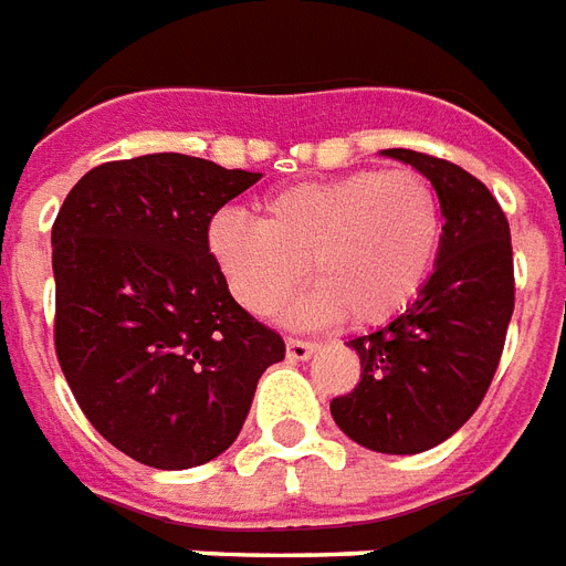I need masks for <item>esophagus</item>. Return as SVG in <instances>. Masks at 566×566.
Wrapping results in <instances>:
<instances>
[{
	"mask_svg": "<svg viewBox=\"0 0 566 566\" xmlns=\"http://www.w3.org/2000/svg\"><path fill=\"white\" fill-rule=\"evenodd\" d=\"M315 342H305V338H287V359L291 363H303L315 354Z\"/></svg>",
	"mask_w": 566,
	"mask_h": 566,
	"instance_id": "esophagus-1",
	"label": "esophagus"
}]
</instances>
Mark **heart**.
<instances>
[{"instance_id":"b5f03b06","label":"heart","mask_w":566,"mask_h":566,"mask_svg":"<svg viewBox=\"0 0 566 566\" xmlns=\"http://www.w3.org/2000/svg\"><path fill=\"white\" fill-rule=\"evenodd\" d=\"M209 254L251 315H275L308 275L317 291L300 317L378 326L422 294L443 242L438 191L411 167L308 179L263 200L261 221L221 209Z\"/></svg>"}]
</instances>
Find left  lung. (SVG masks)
Listing matches in <instances>:
<instances>
[{"label": "left lung", "mask_w": 566, "mask_h": 566, "mask_svg": "<svg viewBox=\"0 0 566 566\" xmlns=\"http://www.w3.org/2000/svg\"><path fill=\"white\" fill-rule=\"evenodd\" d=\"M384 155L417 167L438 191L441 254L399 317L347 342L363 371L329 411L350 441L411 455L459 432L495 378L516 303L513 242L504 209L468 170L413 149Z\"/></svg>", "instance_id": "1"}]
</instances>
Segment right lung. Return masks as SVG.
<instances>
[{
  "mask_svg": "<svg viewBox=\"0 0 566 566\" xmlns=\"http://www.w3.org/2000/svg\"><path fill=\"white\" fill-rule=\"evenodd\" d=\"M261 179L207 158L107 161L53 221L56 357L104 441L134 462L182 471L237 441L282 336L228 291L207 230Z\"/></svg>",
  "mask_w": 566,
  "mask_h": 566,
  "instance_id": "1",
  "label": "right lung"
}]
</instances>
